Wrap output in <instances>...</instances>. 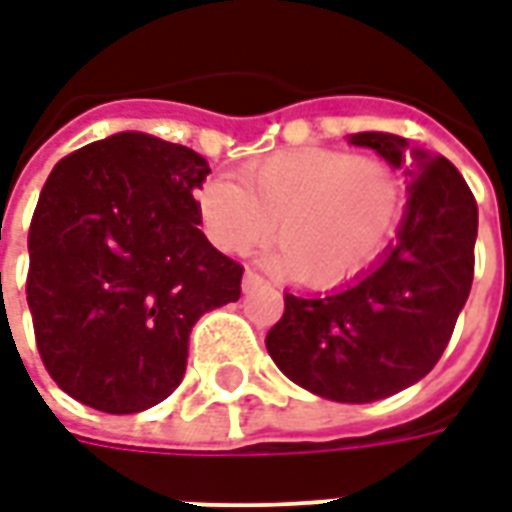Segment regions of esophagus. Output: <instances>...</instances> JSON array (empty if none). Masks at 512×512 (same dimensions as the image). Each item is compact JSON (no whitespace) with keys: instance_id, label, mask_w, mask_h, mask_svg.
I'll return each instance as SVG.
<instances>
[{"instance_id":"1","label":"esophagus","mask_w":512,"mask_h":512,"mask_svg":"<svg viewBox=\"0 0 512 512\" xmlns=\"http://www.w3.org/2000/svg\"><path fill=\"white\" fill-rule=\"evenodd\" d=\"M263 282H266V279L260 277V274H255V271H246V274H244V282H241V285H244V290H246V293H249V290L260 288Z\"/></svg>"}]
</instances>
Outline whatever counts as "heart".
<instances>
[{
	"label": "heart",
	"instance_id": "obj_1",
	"mask_svg": "<svg viewBox=\"0 0 512 512\" xmlns=\"http://www.w3.org/2000/svg\"><path fill=\"white\" fill-rule=\"evenodd\" d=\"M403 205V180L386 161L337 147L279 150L246 164L238 183L211 178L197 191L213 246L244 255L279 230L266 263L315 288L365 271L395 235Z\"/></svg>",
	"mask_w": 512,
	"mask_h": 512
}]
</instances>
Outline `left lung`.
Masks as SVG:
<instances>
[{
  "label": "left lung",
  "instance_id": "8db88e82",
  "mask_svg": "<svg viewBox=\"0 0 512 512\" xmlns=\"http://www.w3.org/2000/svg\"><path fill=\"white\" fill-rule=\"evenodd\" d=\"M348 142L376 150L406 175L395 244L326 296L285 293V315L266 348L312 395L373 403L428 376L450 343L472 290L477 202L447 158L408 150L403 136L362 131Z\"/></svg>",
  "mask_w": 512,
  "mask_h": 512
}]
</instances>
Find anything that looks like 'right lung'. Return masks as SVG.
<instances>
[{
    "instance_id": "add662e5",
    "label": "right lung",
    "mask_w": 512,
    "mask_h": 512,
    "mask_svg": "<svg viewBox=\"0 0 512 512\" xmlns=\"http://www.w3.org/2000/svg\"><path fill=\"white\" fill-rule=\"evenodd\" d=\"M208 161L142 131L84 145L51 169L29 227L27 304L62 392L136 414L186 373L189 334L241 296L244 268L200 230Z\"/></svg>"
}]
</instances>
